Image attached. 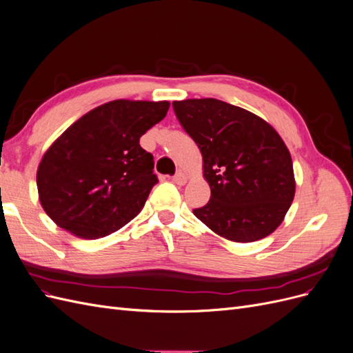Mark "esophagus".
Listing matches in <instances>:
<instances>
[{
  "label": "esophagus",
  "mask_w": 353,
  "mask_h": 353,
  "mask_svg": "<svg viewBox=\"0 0 353 353\" xmlns=\"http://www.w3.org/2000/svg\"><path fill=\"white\" fill-rule=\"evenodd\" d=\"M187 179H188V176L184 172H181V170H179V172H176L172 178L174 184H176V185H184L187 183Z\"/></svg>",
  "instance_id": "1"
}]
</instances>
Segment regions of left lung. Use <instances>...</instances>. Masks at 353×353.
<instances>
[{
    "label": "left lung",
    "instance_id": "1",
    "mask_svg": "<svg viewBox=\"0 0 353 353\" xmlns=\"http://www.w3.org/2000/svg\"><path fill=\"white\" fill-rule=\"evenodd\" d=\"M174 110L203 157L210 187L194 215L218 236L250 243L281 225L296 193L290 152L254 113L216 99L174 101Z\"/></svg>",
    "mask_w": 353,
    "mask_h": 353
}]
</instances>
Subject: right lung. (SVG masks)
I'll return each instance as SVG.
<instances>
[{
	"mask_svg": "<svg viewBox=\"0 0 353 353\" xmlns=\"http://www.w3.org/2000/svg\"><path fill=\"white\" fill-rule=\"evenodd\" d=\"M169 101L113 100L85 113L42 156L37 170L42 209L63 230L95 240L117 231L145 205L157 178L140 138Z\"/></svg>",
	"mask_w": 353,
	"mask_h": 353,
	"instance_id": "add662e5",
	"label": "right lung"
}]
</instances>
